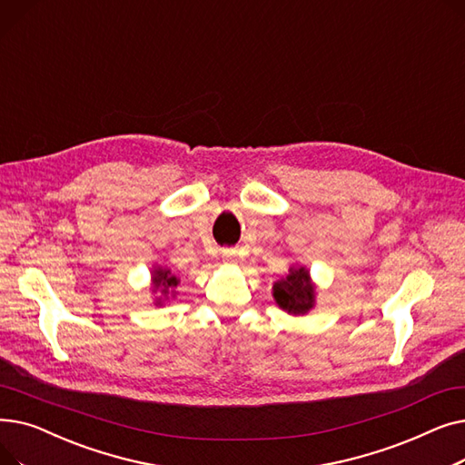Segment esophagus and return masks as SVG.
I'll list each match as a JSON object with an SVG mask.
<instances>
[{
	"instance_id": "1",
	"label": "esophagus",
	"mask_w": 465,
	"mask_h": 465,
	"mask_svg": "<svg viewBox=\"0 0 465 465\" xmlns=\"http://www.w3.org/2000/svg\"><path fill=\"white\" fill-rule=\"evenodd\" d=\"M224 256H226V260H232V252L230 251H224Z\"/></svg>"
}]
</instances>
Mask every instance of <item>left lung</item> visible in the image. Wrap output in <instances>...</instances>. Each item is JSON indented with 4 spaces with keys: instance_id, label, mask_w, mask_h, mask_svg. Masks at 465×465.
<instances>
[{
    "instance_id": "1",
    "label": "left lung",
    "mask_w": 465,
    "mask_h": 465,
    "mask_svg": "<svg viewBox=\"0 0 465 465\" xmlns=\"http://www.w3.org/2000/svg\"><path fill=\"white\" fill-rule=\"evenodd\" d=\"M314 284L305 267H292L290 273L273 284V298L288 314L302 316L314 307Z\"/></svg>"
}]
</instances>
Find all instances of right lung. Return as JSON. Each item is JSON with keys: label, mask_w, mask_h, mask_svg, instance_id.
<instances>
[{"label": "right lung", "mask_w": 465, "mask_h": 465, "mask_svg": "<svg viewBox=\"0 0 465 465\" xmlns=\"http://www.w3.org/2000/svg\"><path fill=\"white\" fill-rule=\"evenodd\" d=\"M177 284H179V279L171 273V270H167V267H154L153 270V292H160V298H156V305H162L163 301L161 300L162 297L164 300H167V296H169V290H171V294H175V288H177Z\"/></svg>", "instance_id": "add662e5"}]
</instances>
